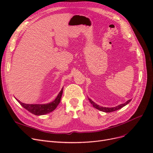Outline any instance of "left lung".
<instances>
[{
  "mask_svg": "<svg viewBox=\"0 0 153 153\" xmlns=\"http://www.w3.org/2000/svg\"><path fill=\"white\" fill-rule=\"evenodd\" d=\"M89 102H91V103L92 104V105H93V107L95 108H97V110H99L102 111H103V112H106V113H109V112H111V111H116V110H118L120 108H123V107H125V105H126L127 104L130 102L131 101V99H130L127 100L125 103H122L120 104V105H118V106H116L115 107H101L99 105H97V104H96L95 102H94L91 99L89 98Z\"/></svg>",
  "mask_w": 153,
  "mask_h": 153,
  "instance_id": "1",
  "label": "left lung"
}]
</instances>
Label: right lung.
<instances>
[{
    "label": "right lung",
    "instance_id": "1",
    "mask_svg": "<svg viewBox=\"0 0 153 153\" xmlns=\"http://www.w3.org/2000/svg\"><path fill=\"white\" fill-rule=\"evenodd\" d=\"M62 92L63 87L58 94L57 97H56V98L53 102L45 104H26L21 102L15 97V98L23 108H25L26 110L30 111V113L35 115H43L49 114L56 109V108L57 107V106L60 103Z\"/></svg>",
    "mask_w": 153,
    "mask_h": 153
}]
</instances>
